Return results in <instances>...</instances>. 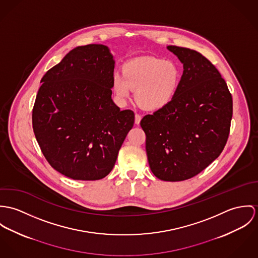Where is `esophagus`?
<instances>
[{
    "label": "esophagus",
    "instance_id": "1",
    "mask_svg": "<svg viewBox=\"0 0 258 258\" xmlns=\"http://www.w3.org/2000/svg\"><path fill=\"white\" fill-rule=\"evenodd\" d=\"M141 120H142V115H140V114H136V118H135L136 123L139 124L141 122Z\"/></svg>",
    "mask_w": 258,
    "mask_h": 258
}]
</instances>
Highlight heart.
Instances as JSON below:
<instances>
[{
    "instance_id": "1",
    "label": "heart",
    "mask_w": 258,
    "mask_h": 258,
    "mask_svg": "<svg viewBox=\"0 0 258 258\" xmlns=\"http://www.w3.org/2000/svg\"><path fill=\"white\" fill-rule=\"evenodd\" d=\"M122 75L115 73L113 89L123 101L136 91L137 103L145 110L155 111L168 105L174 98L181 79L178 65L161 58L133 59L121 67Z\"/></svg>"
}]
</instances>
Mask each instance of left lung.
Instances as JSON below:
<instances>
[{
  "label": "left lung",
  "mask_w": 258,
  "mask_h": 258,
  "mask_svg": "<svg viewBox=\"0 0 258 258\" xmlns=\"http://www.w3.org/2000/svg\"><path fill=\"white\" fill-rule=\"evenodd\" d=\"M167 48L184 71L171 102L143 116L149 167L160 180L190 179L220 156L228 142L232 98L215 65L185 47Z\"/></svg>",
  "instance_id": "obj_1"
}]
</instances>
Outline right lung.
Segmentation results:
<instances>
[{"label":"right lung","mask_w":258,"mask_h":258,"mask_svg":"<svg viewBox=\"0 0 258 258\" xmlns=\"http://www.w3.org/2000/svg\"><path fill=\"white\" fill-rule=\"evenodd\" d=\"M115 61L102 44L78 46L41 79L32 128L52 168L73 180L94 181L114 168L135 113L112 100Z\"/></svg>","instance_id":"1"}]
</instances>
